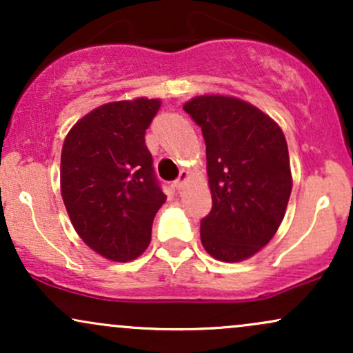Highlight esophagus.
Here are the masks:
<instances>
[{"label":"esophagus","instance_id":"1","mask_svg":"<svg viewBox=\"0 0 353 353\" xmlns=\"http://www.w3.org/2000/svg\"><path fill=\"white\" fill-rule=\"evenodd\" d=\"M188 181H189V172L188 171H181L179 179L174 182V188H176L177 190H181L182 188H184L185 182H188Z\"/></svg>","mask_w":353,"mask_h":353}]
</instances>
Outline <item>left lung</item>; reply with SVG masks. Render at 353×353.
<instances>
[{"instance_id":"obj_1","label":"left lung","mask_w":353,"mask_h":353,"mask_svg":"<svg viewBox=\"0 0 353 353\" xmlns=\"http://www.w3.org/2000/svg\"><path fill=\"white\" fill-rule=\"evenodd\" d=\"M182 108L205 143L212 209L201 222L202 245L217 261H245L285 216L292 192L285 136L272 117L234 96H196Z\"/></svg>"}]
</instances>
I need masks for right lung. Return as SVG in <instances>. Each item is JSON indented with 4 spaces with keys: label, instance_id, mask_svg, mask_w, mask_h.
Here are the masks:
<instances>
[{
    "label": "right lung",
    "instance_id": "right-lung-1",
    "mask_svg": "<svg viewBox=\"0 0 353 353\" xmlns=\"http://www.w3.org/2000/svg\"><path fill=\"white\" fill-rule=\"evenodd\" d=\"M161 103H106L81 117L64 139L59 176L68 216L84 244L108 261H134L148 249L165 202L144 141Z\"/></svg>",
    "mask_w": 353,
    "mask_h": 353
}]
</instances>
